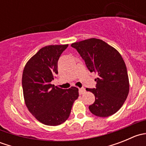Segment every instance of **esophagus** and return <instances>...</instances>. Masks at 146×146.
I'll use <instances>...</instances> for the list:
<instances>
[{"label": "esophagus", "instance_id": "34e87169", "mask_svg": "<svg viewBox=\"0 0 146 146\" xmlns=\"http://www.w3.org/2000/svg\"><path fill=\"white\" fill-rule=\"evenodd\" d=\"M85 92V88H79V94L80 95H82V94H84Z\"/></svg>", "mask_w": 146, "mask_h": 146}]
</instances>
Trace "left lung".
<instances>
[{"label": "left lung", "instance_id": "obj_1", "mask_svg": "<svg viewBox=\"0 0 146 146\" xmlns=\"http://www.w3.org/2000/svg\"><path fill=\"white\" fill-rule=\"evenodd\" d=\"M76 48L90 72L98 77L96 88H86L95 95V101L89 106L92 114L107 117L122 107L129 92V81L124 61L119 51L104 41L95 38L75 42Z\"/></svg>", "mask_w": 146, "mask_h": 146}]
</instances>
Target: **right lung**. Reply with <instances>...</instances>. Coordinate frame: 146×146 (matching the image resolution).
<instances>
[{
  "instance_id": "add662e5",
  "label": "right lung",
  "mask_w": 146,
  "mask_h": 146,
  "mask_svg": "<svg viewBox=\"0 0 146 146\" xmlns=\"http://www.w3.org/2000/svg\"><path fill=\"white\" fill-rule=\"evenodd\" d=\"M68 44L46 46L34 55L24 68L23 95L29 112L39 121L58 126L67 120L79 96L78 89H61L51 84L58 74V61Z\"/></svg>"
}]
</instances>
